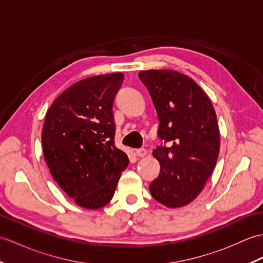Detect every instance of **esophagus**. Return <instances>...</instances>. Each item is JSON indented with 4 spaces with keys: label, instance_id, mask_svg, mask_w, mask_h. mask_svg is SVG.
<instances>
[{
    "label": "esophagus",
    "instance_id": "34e87169",
    "mask_svg": "<svg viewBox=\"0 0 263 263\" xmlns=\"http://www.w3.org/2000/svg\"><path fill=\"white\" fill-rule=\"evenodd\" d=\"M136 155L139 157V158H142L146 155V150L145 149H138L136 150Z\"/></svg>",
    "mask_w": 263,
    "mask_h": 263
}]
</instances>
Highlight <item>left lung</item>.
I'll return each instance as SVG.
<instances>
[{"mask_svg":"<svg viewBox=\"0 0 263 263\" xmlns=\"http://www.w3.org/2000/svg\"><path fill=\"white\" fill-rule=\"evenodd\" d=\"M139 78L154 102L163 144L154 150L160 174L149 189L167 207L191 203L203 191L219 154L215 109L205 91L181 72L143 70Z\"/></svg>","mask_w":263,"mask_h":263,"instance_id":"left-lung-1","label":"left lung"}]
</instances>
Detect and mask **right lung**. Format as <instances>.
Here are the masks:
<instances>
[{
  "label": "right lung",
  "instance_id": "1",
  "mask_svg": "<svg viewBox=\"0 0 263 263\" xmlns=\"http://www.w3.org/2000/svg\"><path fill=\"white\" fill-rule=\"evenodd\" d=\"M122 72L82 79L63 91L46 114L41 141L52 178L75 203L97 210L111 201L129 164L114 143V97Z\"/></svg>",
  "mask_w": 263,
  "mask_h": 263
}]
</instances>
